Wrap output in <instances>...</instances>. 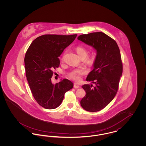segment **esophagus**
I'll use <instances>...</instances> for the list:
<instances>
[{
	"label": "esophagus",
	"instance_id": "esophagus-1",
	"mask_svg": "<svg viewBox=\"0 0 146 146\" xmlns=\"http://www.w3.org/2000/svg\"><path fill=\"white\" fill-rule=\"evenodd\" d=\"M74 88H79V84L76 83H74Z\"/></svg>",
	"mask_w": 146,
	"mask_h": 146
}]
</instances>
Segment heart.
Here are the masks:
<instances>
[{
    "label": "heart",
    "instance_id": "obj_1",
    "mask_svg": "<svg viewBox=\"0 0 146 146\" xmlns=\"http://www.w3.org/2000/svg\"><path fill=\"white\" fill-rule=\"evenodd\" d=\"M76 50L78 55L81 58L82 57H86L88 55V50L82 46H78L76 48ZM95 58V54H93L87 59V61L89 62H92ZM86 73V71L84 68H79L76 70H72L68 74V76L70 78L76 80V81H80L81 79V76Z\"/></svg>",
    "mask_w": 146,
    "mask_h": 146
}]
</instances>
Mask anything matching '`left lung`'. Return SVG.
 <instances>
[{
	"mask_svg": "<svg viewBox=\"0 0 146 146\" xmlns=\"http://www.w3.org/2000/svg\"><path fill=\"white\" fill-rule=\"evenodd\" d=\"M78 39L92 46L97 52L94 69L86 78V81L95 85L82 86L86 95L80 104L87 111H99L111 102L118 91L123 73L120 50L114 39L101 32L80 35Z\"/></svg>",
	"mask_w": 146,
	"mask_h": 146,
	"instance_id": "obj_1",
	"label": "left lung"
}]
</instances>
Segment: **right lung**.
Segmentation results:
<instances>
[{"mask_svg": "<svg viewBox=\"0 0 146 146\" xmlns=\"http://www.w3.org/2000/svg\"><path fill=\"white\" fill-rule=\"evenodd\" d=\"M77 35H45L35 39L26 53V76L35 101L46 109H55L62 102L64 94L73 87L67 79L54 84L52 70L60 66L58 57L74 40Z\"/></svg>", "mask_w": 146, "mask_h": 146, "instance_id": "1", "label": "right lung"}]
</instances>
